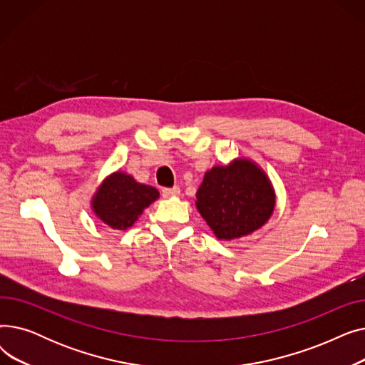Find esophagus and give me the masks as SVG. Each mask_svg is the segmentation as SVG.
<instances>
[{
    "label": "esophagus",
    "instance_id": "obj_1",
    "mask_svg": "<svg viewBox=\"0 0 365 365\" xmlns=\"http://www.w3.org/2000/svg\"><path fill=\"white\" fill-rule=\"evenodd\" d=\"M180 195V187L175 186V187H165L163 189V197L164 198H175Z\"/></svg>",
    "mask_w": 365,
    "mask_h": 365
}]
</instances>
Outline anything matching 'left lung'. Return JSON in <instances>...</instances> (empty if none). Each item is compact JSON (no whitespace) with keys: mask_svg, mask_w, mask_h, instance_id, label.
<instances>
[{"mask_svg":"<svg viewBox=\"0 0 365 365\" xmlns=\"http://www.w3.org/2000/svg\"><path fill=\"white\" fill-rule=\"evenodd\" d=\"M195 197L198 213L220 241L253 234L271 219L277 204L269 176L245 157L207 170Z\"/></svg>","mask_w":365,"mask_h":365,"instance_id":"left-lung-1","label":"left lung"}]
</instances>
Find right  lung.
<instances>
[{
	"label": "right lung",
	"mask_w": 365,
	"mask_h": 365,
	"mask_svg": "<svg viewBox=\"0 0 365 365\" xmlns=\"http://www.w3.org/2000/svg\"><path fill=\"white\" fill-rule=\"evenodd\" d=\"M160 198L157 187L139 183L123 170L112 171L96 189L90 207L93 215L115 231H127L143 210Z\"/></svg>",
	"instance_id": "right-lung-1"
}]
</instances>
